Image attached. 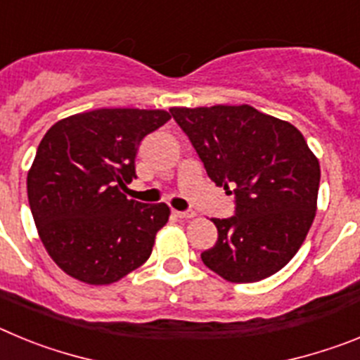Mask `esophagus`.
Returning <instances> with one entry per match:
<instances>
[{
    "label": "esophagus",
    "instance_id": "obj_1",
    "mask_svg": "<svg viewBox=\"0 0 360 360\" xmlns=\"http://www.w3.org/2000/svg\"><path fill=\"white\" fill-rule=\"evenodd\" d=\"M173 214L176 216V218H182V219L195 218V212L193 211H173Z\"/></svg>",
    "mask_w": 360,
    "mask_h": 360
}]
</instances>
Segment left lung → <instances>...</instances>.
<instances>
[{
    "label": "left lung",
    "mask_w": 360,
    "mask_h": 360,
    "mask_svg": "<svg viewBox=\"0 0 360 360\" xmlns=\"http://www.w3.org/2000/svg\"><path fill=\"white\" fill-rule=\"evenodd\" d=\"M234 214L214 218L218 240L202 262L231 283L262 281L303 245L319 191V160L290 122L252 106L171 108Z\"/></svg>",
    "instance_id": "obj_1"
}]
</instances>
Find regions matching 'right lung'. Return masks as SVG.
Segmentation results:
<instances>
[{
  "mask_svg": "<svg viewBox=\"0 0 360 360\" xmlns=\"http://www.w3.org/2000/svg\"><path fill=\"white\" fill-rule=\"evenodd\" d=\"M169 119L164 110L103 108L59 120L43 136L28 203L44 249L68 276L110 285L148 262L169 207L124 191L144 136Z\"/></svg>",
  "mask_w": 360,
  "mask_h": 360,
  "instance_id": "add662e5",
  "label": "right lung"
}]
</instances>
